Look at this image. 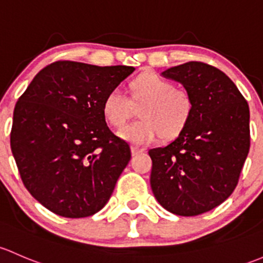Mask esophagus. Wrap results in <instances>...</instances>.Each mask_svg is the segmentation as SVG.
<instances>
[{
	"label": "esophagus",
	"instance_id": "1",
	"mask_svg": "<svg viewBox=\"0 0 263 263\" xmlns=\"http://www.w3.org/2000/svg\"><path fill=\"white\" fill-rule=\"evenodd\" d=\"M132 156H139V154L144 153V149L143 148H138V147H132Z\"/></svg>",
	"mask_w": 263,
	"mask_h": 263
}]
</instances>
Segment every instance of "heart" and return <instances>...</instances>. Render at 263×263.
<instances>
[{
    "mask_svg": "<svg viewBox=\"0 0 263 263\" xmlns=\"http://www.w3.org/2000/svg\"><path fill=\"white\" fill-rule=\"evenodd\" d=\"M130 88L133 102L119 87L107 92L102 101V115L115 128L122 126L131 117L135 104L141 107L142 120L121 128L118 132L120 139L147 145L156 142L161 134L173 138L183 130L192 114V99L187 91L176 88L172 81L153 72L135 78Z\"/></svg>",
    "mask_w": 263,
    "mask_h": 263,
    "instance_id": "heart-1",
    "label": "heart"
}]
</instances>
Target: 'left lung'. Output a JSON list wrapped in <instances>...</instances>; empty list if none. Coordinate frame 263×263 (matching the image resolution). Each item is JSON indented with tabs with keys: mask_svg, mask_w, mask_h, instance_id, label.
Masks as SVG:
<instances>
[{
	"mask_svg": "<svg viewBox=\"0 0 263 263\" xmlns=\"http://www.w3.org/2000/svg\"><path fill=\"white\" fill-rule=\"evenodd\" d=\"M162 76L182 83L192 114L175 140L148 152L151 187L170 213L195 216L234 191L250 151V107L231 78L210 64L187 62Z\"/></svg>",
	"mask_w": 263,
	"mask_h": 263,
	"instance_id": "1",
	"label": "left lung"
}]
</instances>
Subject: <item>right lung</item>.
<instances>
[{
    "label": "right lung",
    "mask_w": 263,
    "mask_h": 263,
    "mask_svg": "<svg viewBox=\"0 0 263 263\" xmlns=\"http://www.w3.org/2000/svg\"><path fill=\"white\" fill-rule=\"evenodd\" d=\"M134 67L59 61L37 73L13 110L11 151L24 186L43 206L85 218L106 205L130 161L102 101Z\"/></svg>",
    "instance_id": "add662e5"
}]
</instances>
